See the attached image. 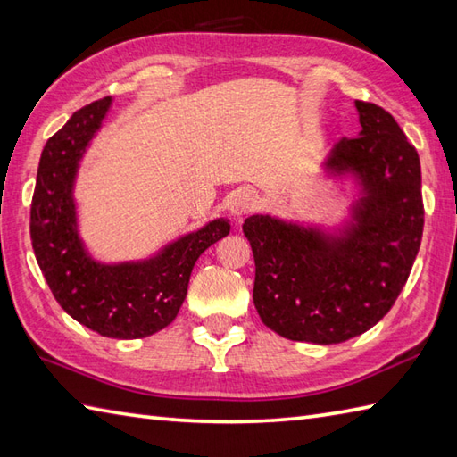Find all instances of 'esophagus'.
Returning a JSON list of instances; mask_svg holds the SVG:
<instances>
[{
	"mask_svg": "<svg viewBox=\"0 0 457 457\" xmlns=\"http://www.w3.org/2000/svg\"><path fill=\"white\" fill-rule=\"evenodd\" d=\"M258 204V195L253 189H238L228 203V212L235 219L250 215Z\"/></svg>",
	"mask_w": 457,
	"mask_h": 457,
	"instance_id": "34e87169",
	"label": "esophagus"
}]
</instances>
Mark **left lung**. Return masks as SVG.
Listing matches in <instances>:
<instances>
[{"mask_svg":"<svg viewBox=\"0 0 457 457\" xmlns=\"http://www.w3.org/2000/svg\"><path fill=\"white\" fill-rule=\"evenodd\" d=\"M355 106L359 137L339 139L323 163L361 185L351 220L335 232L270 215L242 225L256 264V312L292 341L331 345L369 331L395 305L420 248V157L386 110Z\"/></svg>","mask_w":457,"mask_h":457,"instance_id":"obj_1","label":"left lung"}]
</instances>
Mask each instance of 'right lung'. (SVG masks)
Listing matches in <instances>:
<instances>
[{
  "mask_svg": "<svg viewBox=\"0 0 457 457\" xmlns=\"http://www.w3.org/2000/svg\"><path fill=\"white\" fill-rule=\"evenodd\" d=\"M110 104L106 96L77 110L45 144L31 201V242L54 300L72 320L104 337L139 339L175 320L195 262L228 235L230 225L225 219L211 220L147 260L96 262L79 237L72 189Z\"/></svg>",
  "mask_w": 457,
  "mask_h": 457,
  "instance_id": "1",
  "label": "right lung"
}]
</instances>
